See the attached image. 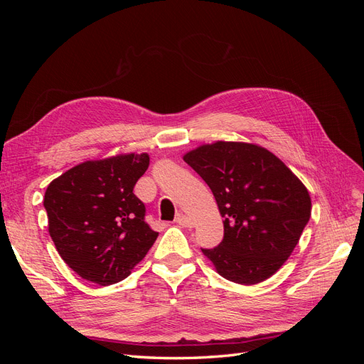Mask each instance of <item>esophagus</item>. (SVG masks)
<instances>
[{
    "label": "esophagus",
    "mask_w": 364,
    "mask_h": 364,
    "mask_svg": "<svg viewBox=\"0 0 364 364\" xmlns=\"http://www.w3.org/2000/svg\"><path fill=\"white\" fill-rule=\"evenodd\" d=\"M176 223H178L179 226H183V228H193L194 226V222L185 214H179L178 217H176Z\"/></svg>",
    "instance_id": "esophagus-1"
}]
</instances>
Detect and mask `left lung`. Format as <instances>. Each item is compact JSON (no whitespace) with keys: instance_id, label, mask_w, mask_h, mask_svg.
I'll return each mask as SVG.
<instances>
[{"instance_id":"1","label":"left lung","mask_w":364,"mask_h":364,"mask_svg":"<svg viewBox=\"0 0 364 364\" xmlns=\"http://www.w3.org/2000/svg\"><path fill=\"white\" fill-rule=\"evenodd\" d=\"M211 188L225 237L202 249L220 277L243 285L269 279L289 259L311 215V197L272 151L250 142L215 141L183 155Z\"/></svg>"}]
</instances>
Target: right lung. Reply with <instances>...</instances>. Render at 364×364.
Instances as JSON below:
<instances>
[{
  "instance_id": "1",
  "label": "right lung",
  "mask_w": 364,
  "mask_h": 364,
  "mask_svg": "<svg viewBox=\"0 0 364 364\" xmlns=\"http://www.w3.org/2000/svg\"><path fill=\"white\" fill-rule=\"evenodd\" d=\"M149 164L147 153H121L75 165L47 186L50 237L80 278L100 285L123 281L156 241L134 194Z\"/></svg>"
}]
</instances>
